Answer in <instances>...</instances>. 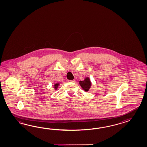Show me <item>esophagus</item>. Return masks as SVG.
<instances>
[{
	"label": "esophagus",
	"mask_w": 147,
	"mask_h": 147,
	"mask_svg": "<svg viewBox=\"0 0 147 147\" xmlns=\"http://www.w3.org/2000/svg\"><path fill=\"white\" fill-rule=\"evenodd\" d=\"M69 82H75V80H68Z\"/></svg>",
	"instance_id": "esophagus-1"
}]
</instances>
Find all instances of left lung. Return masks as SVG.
Here are the masks:
<instances>
[{
	"label": "left lung",
	"mask_w": 147,
	"mask_h": 147,
	"mask_svg": "<svg viewBox=\"0 0 147 147\" xmlns=\"http://www.w3.org/2000/svg\"><path fill=\"white\" fill-rule=\"evenodd\" d=\"M79 84L85 91H88L91 86V82L89 78H86L84 81H79Z\"/></svg>",
	"instance_id": "1"
}]
</instances>
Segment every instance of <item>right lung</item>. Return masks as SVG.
Returning <instances> with one entry per match:
<instances>
[{
    "instance_id": "1",
    "label": "right lung",
    "mask_w": 147,
    "mask_h": 147,
    "mask_svg": "<svg viewBox=\"0 0 147 147\" xmlns=\"http://www.w3.org/2000/svg\"><path fill=\"white\" fill-rule=\"evenodd\" d=\"M58 85H59V84H55V88L56 89H57V88L58 87Z\"/></svg>"
}]
</instances>
